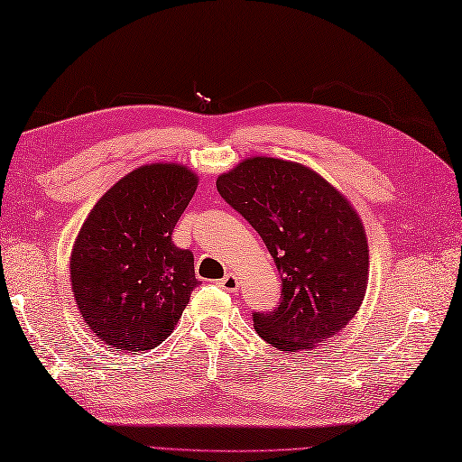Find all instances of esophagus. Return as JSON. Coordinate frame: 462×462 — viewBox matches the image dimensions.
<instances>
[{
    "instance_id": "esophagus-1",
    "label": "esophagus",
    "mask_w": 462,
    "mask_h": 462,
    "mask_svg": "<svg viewBox=\"0 0 462 462\" xmlns=\"http://www.w3.org/2000/svg\"><path fill=\"white\" fill-rule=\"evenodd\" d=\"M219 287L221 290H225V291H229V293H235L239 290V280H237V275L235 273H227L223 277V280L219 282Z\"/></svg>"
}]
</instances>
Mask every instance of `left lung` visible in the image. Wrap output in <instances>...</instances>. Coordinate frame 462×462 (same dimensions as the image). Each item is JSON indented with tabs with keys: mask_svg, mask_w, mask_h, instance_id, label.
Masks as SVG:
<instances>
[{
	"mask_svg": "<svg viewBox=\"0 0 462 462\" xmlns=\"http://www.w3.org/2000/svg\"><path fill=\"white\" fill-rule=\"evenodd\" d=\"M282 275L280 306L254 313L255 332L282 352L310 350L346 328L366 293L368 241L350 201L318 172L254 156L217 179Z\"/></svg>",
	"mask_w": 462,
	"mask_h": 462,
	"instance_id": "left-lung-1",
	"label": "left lung"
}]
</instances>
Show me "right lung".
Instances as JSON below:
<instances>
[{"label":"right lung","instance_id":"obj_1","mask_svg":"<svg viewBox=\"0 0 462 462\" xmlns=\"http://www.w3.org/2000/svg\"><path fill=\"white\" fill-rule=\"evenodd\" d=\"M197 182L182 164H144L102 195L78 233L69 257L78 310L118 352L162 344L199 285L193 251L171 239Z\"/></svg>","mask_w":462,"mask_h":462}]
</instances>
